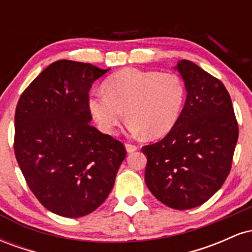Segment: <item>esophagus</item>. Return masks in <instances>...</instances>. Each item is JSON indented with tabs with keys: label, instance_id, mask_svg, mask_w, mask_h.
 Listing matches in <instances>:
<instances>
[{
	"label": "esophagus",
	"instance_id": "obj_1",
	"mask_svg": "<svg viewBox=\"0 0 252 252\" xmlns=\"http://www.w3.org/2000/svg\"><path fill=\"white\" fill-rule=\"evenodd\" d=\"M126 149L128 153H132L135 152V150H137V146H135V144H131V143H126Z\"/></svg>",
	"mask_w": 252,
	"mask_h": 252
}]
</instances>
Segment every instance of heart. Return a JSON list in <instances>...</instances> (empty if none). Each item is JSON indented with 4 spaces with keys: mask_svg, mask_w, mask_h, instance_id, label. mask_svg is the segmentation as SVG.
I'll use <instances>...</instances> for the list:
<instances>
[{
    "mask_svg": "<svg viewBox=\"0 0 252 252\" xmlns=\"http://www.w3.org/2000/svg\"><path fill=\"white\" fill-rule=\"evenodd\" d=\"M105 91H92L89 110L98 128L114 134L123 120L128 129L147 138L162 137L174 128L186 90L176 74L123 68L104 83Z\"/></svg>",
    "mask_w": 252,
    "mask_h": 252,
    "instance_id": "1",
    "label": "heart"
}]
</instances>
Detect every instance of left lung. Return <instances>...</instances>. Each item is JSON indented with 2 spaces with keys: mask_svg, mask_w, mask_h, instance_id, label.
Returning a JSON list of instances; mask_svg holds the SVG:
<instances>
[{
  "mask_svg": "<svg viewBox=\"0 0 252 252\" xmlns=\"http://www.w3.org/2000/svg\"><path fill=\"white\" fill-rule=\"evenodd\" d=\"M174 68L185 82L186 102L174 128L158 142L142 147L144 180L162 204L189 210L209 200L226 180L238 124L220 80L189 60Z\"/></svg>",
  "mask_w": 252,
  "mask_h": 252,
  "instance_id": "obj_1",
  "label": "left lung"
}]
</instances>
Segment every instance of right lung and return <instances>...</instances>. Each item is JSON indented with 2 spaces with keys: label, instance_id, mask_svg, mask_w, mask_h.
<instances>
[{
  "label": "right lung",
  "instance_id": "obj_1",
  "mask_svg": "<svg viewBox=\"0 0 252 252\" xmlns=\"http://www.w3.org/2000/svg\"><path fill=\"white\" fill-rule=\"evenodd\" d=\"M108 70L58 60L22 92L14 150L33 194L51 212L79 218L108 198L126 152L92 126L89 91Z\"/></svg>",
  "mask_w": 252,
  "mask_h": 252
}]
</instances>
